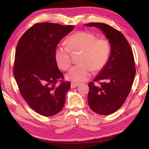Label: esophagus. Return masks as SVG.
I'll return each instance as SVG.
<instances>
[{
	"instance_id": "1",
	"label": "esophagus",
	"mask_w": 149,
	"mask_h": 149,
	"mask_svg": "<svg viewBox=\"0 0 149 149\" xmlns=\"http://www.w3.org/2000/svg\"><path fill=\"white\" fill-rule=\"evenodd\" d=\"M78 86H79V84H77V83H71V88H76V87Z\"/></svg>"
}]
</instances>
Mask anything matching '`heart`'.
<instances>
[{"label":"heart","mask_w":149,"mask_h":149,"mask_svg":"<svg viewBox=\"0 0 149 149\" xmlns=\"http://www.w3.org/2000/svg\"><path fill=\"white\" fill-rule=\"evenodd\" d=\"M82 52L80 65H76L66 75L67 79L76 83L87 81L93 73L97 72L106 65L109 57L110 46L107 40L97 38L88 31H78L68 37L66 45L60 44L55 51V60L60 68L68 70L71 66V53Z\"/></svg>","instance_id":"obj_1"}]
</instances>
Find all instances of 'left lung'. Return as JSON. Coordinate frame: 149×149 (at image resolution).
<instances>
[{"label": "left lung", "mask_w": 149, "mask_h": 149, "mask_svg": "<svg viewBox=\"0 0 149 149\" xmlns=\"http://www.w3.org/2000/svg\"><path fill=\"white\" fill-rule=\"evenodd\" d=\"M84 25L100 29L110 43L109 59L93 80L100 81L101 85L89 82L88 95L89 106L94 112L109 115L123 106L131 89L136 75L132 50L123 34L111 26L103 23Z\"/></svg>", "instance_id": "left-lung-1"}]
</instances>
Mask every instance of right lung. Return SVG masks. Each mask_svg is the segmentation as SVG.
<instances>
[{
  "mask_svg": "<svg viewBox=\"0 0 149 149\" xmlns=\"http://www.w3.org/2000/svg\"><path fill=\"white\" fill-rule=\"evenodd\" d=\"M73 29V25L37 24L18 42L13 75L22 97L42 116L55 115L65 105L71 84L61 81L64 76L58 69L55 54L58 42ZM58 80L60 85L56 84Z\"/></svg>",
  "mask_w": 149,
  "mask_h": 149,
  "instance_id": "1",
  "label": "right lung"
}]
</instances>
